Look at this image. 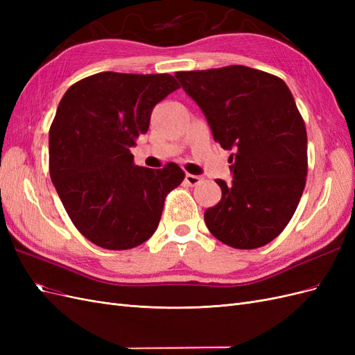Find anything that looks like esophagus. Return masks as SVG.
Segmentation results:
<instances>
[{
    "label": "esophagus",
    "mask_w": 355,
    "mask_h": 355,
    "mask_svg": "<svg viewBox=\"0 0 355 355\" xmlns=\"http://www.w3.org/2000/svg\"><path fill=\"white\" fill-rule=\"evenodd\" d=\"M185 182H187L188 185H191V187H196V185H198L200 182H201V178L197 176V175H189V173H187Z\"/></svg>",
    "instance_id": "1"
}]
</instances>
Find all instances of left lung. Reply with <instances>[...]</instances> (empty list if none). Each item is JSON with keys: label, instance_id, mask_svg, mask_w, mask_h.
<instances>
[{"label": "left lung", "instance_id": "8db88e82", "mask_svg": "<svg viewBox=\"0 0 355 355\" xmlns=\"http://www.w3.org/2000/svg\"><path fill=\"white\" fill-rule=\"evenodd\" d=\"M197 102L214 141L230 155L232 184L218 179L222 200L204 211L209 231L234 249H257L282 234L305 188L306 128L286 83L231 65L176 72Z\"/></svg>", "mask_w": 355, "mask_h": 355}]
</instances>
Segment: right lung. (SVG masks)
Wrapping results in <instances>:
<instances>
[{"mask_svg":"<svg viewBox=\"0 0 355 355\" xmlns=\"http://www.w3.org/2000/svg\"><path fill=\"white\" fill-rule=\"evenodd\" d=\"M179 89L168 73L99 72L67 90L49 132L53 185L93 244L127 250L155 232L164 200L185 173L178 164L139 167L130 148L154 106Z\"/></svg>","mask_w":355,"mask_h":355,"instance_id":"1","label":"right lung"}]
</instances>
